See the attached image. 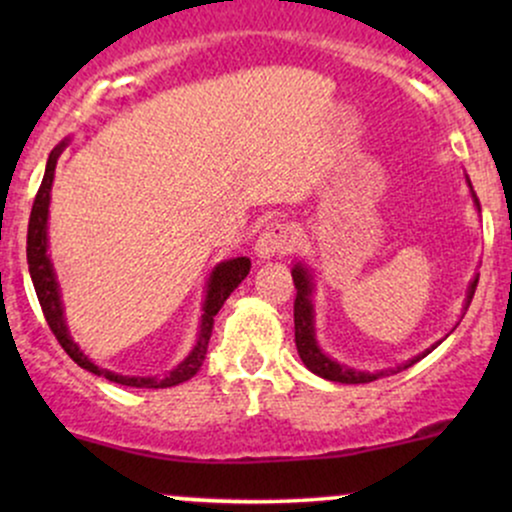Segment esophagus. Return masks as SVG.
<instances>
[{
    "instance_id": "esophagus-1",
    "label": "esophagus",
    "mask_w": 512,
    "mask_h": 512,
    "mask_svg": "<svg viewBox=\"0 0 512 512\" xmlns=\"http://www.w3.org/2000/svg\"><path fill=\"white\" fill-rule=\"evenodd\" d=\"M293 228L286 221H269L255 243V255L260 260H269L274 255H284L293 248Z\"/></svg>"
}]
</instances>
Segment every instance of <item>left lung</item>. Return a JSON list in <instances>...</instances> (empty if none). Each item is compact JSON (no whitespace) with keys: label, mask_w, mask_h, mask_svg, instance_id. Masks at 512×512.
I'll return each instance as SVG.
<instances>
[{"label":"left lung","mask_w":512,"mask_h":512,"mask_svg":"<svg viewBox=\"0 0 512 512\" xmlns=\"http://www.w3.org/2000/svg\"><path fill=\"white\" fill-rule=\"evenodd\" d=\"M464 178H467V175H464ZM467 185H469V192H472L474 207H477V211H481L479 199H477V195H474L472 182H469V178H467ZM291 276H293V284H296V303H293V325H296V349H298V356H301V361L305 363V368H308L310 373L320 375V378H325V380H332V383H342V385L373 383V380L383 378V375L399 373V370H407L409 366H414L416 361H421V358L431 354V351L436 349L438 344H443V339H448V334H445V337L438 339L436 344H431L426 351H421L419 356H411L409 361L399 363V366H395V368L373 370V373H370V370L346 366V363H339V361H334L332 356H327L325 351H322V346L317 344V337H315V305H313V291H315V274H313V269H310L305 262H296V264H293V269H291ZM477 281H479V276H474V279L469 281L467 298H464V305H462V315L467 313L469 303H472L474 291H477Z\"/></svg>","instance_id":"8db88e82"}]
</instances>
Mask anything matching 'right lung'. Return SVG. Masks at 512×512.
Segmentation results:
<instances>
[{"instance_id": "obj_1", "label": "right lung", "mask_w": 512, "mask_h": 512, "mask_svg": "<svg viewBox=\"0 0 512 512\" xmlns=\"http://www.w3.org/2000/svg\"><path fill=\"white\" fill-rule=\"evenodd\" d=\"M69 137L64 139L50 151L48 166H45L43 182H40V190L35 195L33 209H31V221H28V272H31L35 293H38L40 308H43L45 320H48L52 334L57 337V342L62 344V349L67 351L69 358L81 366L88 373L103 375L105 380L117 385L127 387H173L190 380L192 375H197V370L202 368L204 356H207V346L211 330H214V317L221 310V305L226 303V298L238 289L240 281L245 279L250 272V260L248 257H233V260H223L211 269L209 281H207V296L202 303V320H199V332L197 342L192 346V351L187 354L173 370H168L166 375H149V378H139V375H120L113 370L96 366V363L88 358L84 351L79 349V344L74 342L72 334H69L67 317H64V305H62V293H60V281H57L55 267H52L50 252H48V216H50V192H52V180H55V168L57 158L64 149H67Z\"/></svg>"}]
</instances>
